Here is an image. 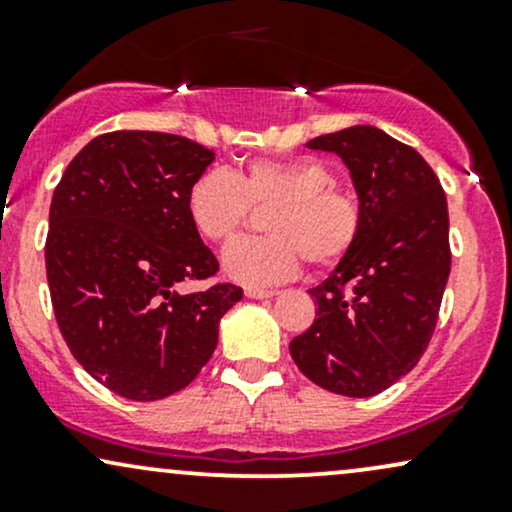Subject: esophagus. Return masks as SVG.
Listing matches in <instances>:
<instances>
[{"mask_svg": "<svg viewBox=\"0 0 512 512\" xmlns=\"http://www.w3.org/2000/svg\"><path fill=\"white\" fill-rule=\"evenodd\" d=\"M245 296L262 301V298H274L276 291L274 289H255V286H248V289H245Z\"/></svg>", "mask_w": 512, "mask_h": 512, "instance_id": "obj_1", "label": "esophagus"}]
</instances>
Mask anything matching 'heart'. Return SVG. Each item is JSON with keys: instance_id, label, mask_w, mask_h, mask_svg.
<instances>
[{"instance_id": "1", "label": "heart", "mask_w": 512, "mask_h": 512, "mask_svg": "<svg viewBox=\"0 0 512 512\" xmlns=\"http://www.w3.org/2000/svg\"><path fill=\"white\" fill-rule=\"evenodd\" d=\"M187 216L209 243L231 240L252 207L264 216L267 236L240 238L223 250V269L233 281L267 286L298 274L303 260L332 269L351 255L363 231V204L337 173L313 156L252 158L238 175L204 170L187 190Z\"/></svg>"}]
</instances>
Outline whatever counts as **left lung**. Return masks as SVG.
Segmentation results:
<instances>
[{
  "label": "left lung",
  "instance_id": "1",
  "mask_svg": "<svg viewBox=\"0 0 512 512\" xmlns=\"http://www.w3.org/2000/svg\"><path fill=\"white\" fill-rule=\"evenodd\" d=\"M310 149L342 156L363 204L351 255L310 289L315 322L293 337L305 378L346 397H373L424 356L450 276L448 202L438 175L411 146L358 125Z\"/></svg>",
  "mask_w": 512,
  "mask_h": 512
}]
</instances>
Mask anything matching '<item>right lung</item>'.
Listing matches in <instances>:
<instances>
[{
	"label": "right lung",
	"mask_w": 512,
	"mask_h": 512,
	"mask_svg": "<svg viewBox=\"0 0 512 512\" xmlns=\"http://www.w3.org/2000/svg\"><path fill=\"white\" fill-rule=\"evenodd\" d=\"M214 161L207 146L122 129L88 142L50 204L45 269L57 327L98 383L154 402L197 378L236 284L180 293L219 272L187 216V190Z\"/></svg>",
	"instance_id": "1"
}]
</instances>
